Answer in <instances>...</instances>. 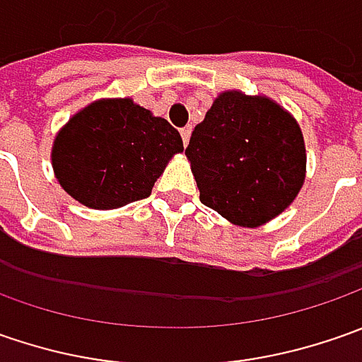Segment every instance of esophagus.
<instances>
[{
    "instance_id": "esophagus-1",
    "label": "esophagus",
    "mask_w": 362,
    "mask_h": 362,
    "mask_svg": "<svg viewBox=\"0 0 362 362\" xmlns=\"http://www.w3.org/2000/svg\"><path fill=\"white\" fill-rule=\"evenodd\" d=\"M181 139H183V143H185V145H187L189 143V136H191V124H187V127H183V129H181Z\"/></svg>"
}]
</instances>
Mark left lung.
I'll use <instances>...</instances> for the list:
<instances>
[{
    "mask_svg": "<svg viewBox=\"0 0 362 362\" xmlns=\"http://www.w3.org/2000/svg\"><path fill=\"white\" fill-rule=\"evenodd\" d=\"M185 155L203 205L240 228L280 216L306 179L300 124L264 94L219 92L191 132Z\"/></svg>",
    "mask_w": 362,
    "mask_h": 362,
    "instance_id": "obj_1",
    "label": "left lung"
}]
</instances>
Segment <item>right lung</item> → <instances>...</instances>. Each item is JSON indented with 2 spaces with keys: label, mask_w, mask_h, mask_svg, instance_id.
Wrapping results in <instances>:
<instances>
[{
  "label": "right lung",
  "mask_w": 362,
  "mask_h": 362,
  "mask_svg": "<svg viewBox=\"0 0 362 362\" xmlns=\"http://www.w3.org/2000/svg\"><path fill=\"white\" fill-rule=\"evenodd\" d=\"M183 151L177 129L132 98H98L54 136L52 169L62 189L90 209L145 199Z\"/></svg>",
  "instance_id": "add662e5"
}]
</instances>
